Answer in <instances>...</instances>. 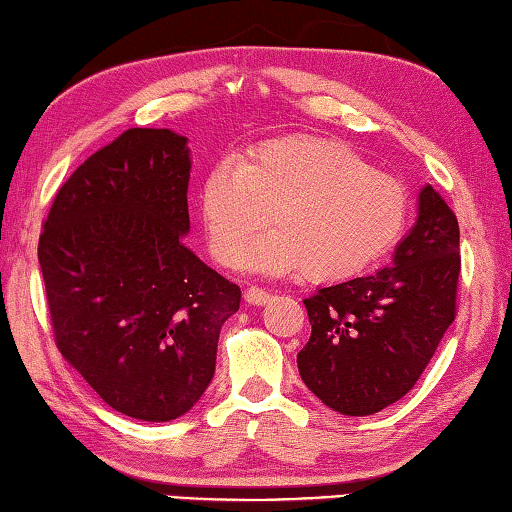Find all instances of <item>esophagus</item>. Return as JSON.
<instances>
[{
  "label": "esophagus",
  "instance_id": "obj_1",
  "mask_svg": "<svg viewBox=\"0 0 512 512\" xmlns=\"http://www.w3.org/2000/svg\"><path fill=\"white\" fill-rule=\"evenodd\" d=\"M269 298H272V294L258 285L247 287V292H245V301L249 305H265V303H269Z\"/></svg>",
  "mask_w": 512,
  "mask_h": 512
}]
</instances>
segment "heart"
Segmentation results:
<instances>
[{
  "label": "heart",
  "instance_id": "obj_1",
  "mask_svg": "<svg viewBox=\"0 0 512 512\" xmlns=\"http://www.w3.org/2000/svg\"><path fill=\"white\" fill-rule=\"evenodd\" d=\"M202 223L214 256L236 265L272 214L274 231L249 256L260 272L303 274L314 283L363 276L399 243L408 191L372 169L347 144L296 136L220 160L200 189Z\"/></svg>",
  "mask_w": 512,
  "mask_h": 512
}]
</instances>
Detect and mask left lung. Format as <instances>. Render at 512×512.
Returning a JSON list of instances; mask_svg holds the SVG:
<instances>
[{
    "instance_id": "1",
    "label": "left lung",
    "mask_w": 512,
    "mask_h": 512,
    "mask_svg": "<svg viewBox=\"0 0 512 512\" xmlns=\"http://www.w3.org/2000/svg\"><path fill=\"white\" fill-rule=\"evenodd\" d=\"M459 223L435 189L374 276L323 287L305 298L312 336L298 372L327 408L350 417L388 408L414 388L457 314Z\"/></svg>"
}]
</instances>
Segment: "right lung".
I'll list each match as a JSON object with an SVG mask.
<instances>
[{"mask_svg": "<svg viewBox=\"0 0 512 512\" xmlns=\"http://www.w3.org/2000/svg\"><path fill=\"white\" fill-rule=\"evenodd\" d=\"M189 171L185 136L124 131L60 187L37 247L57 350L142 421L194 408L240 307V287L182 243Z\"/></svg>", "mask_w": 512, "mask_h": 512, "instance_id": "add662e5", "label": "right lung"}]
</instances>
